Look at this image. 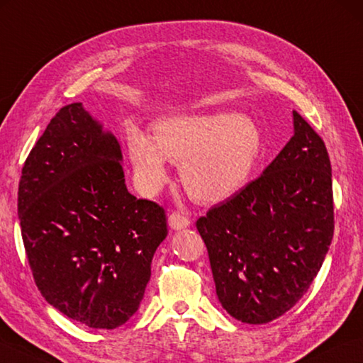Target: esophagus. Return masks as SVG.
<instances>
[{
	"mask_svg": "<svg viewBox=\"0 0 363 363\" xmlns=\"http://www.w3.org/2000/svg\"><path fill=\"white\" fill-rule=\"evenodd\" d=\"M168 225L173 230H182L190 225V219L181 213H171L168 216Z\"/></svg>",
	"mask_w": 363,
	"mask_h": 363,
	"instance_id": "obj_1",
	"label": "esophagus"
}]
</instances>
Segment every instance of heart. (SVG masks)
<instances>
[{
    "instance_id": "1",
    "label": "heart",
    "mask_w": 363,
    "mask_h": 363,
    "mask_svg": "<svg viewBox=\"0 0 363 363\" xmlns=\"http://www.w3.org/2000/svg\"><path fill=\"white\" fill-rule=\"evenodd\" d=\"M262 131L240 113L171 116L157 122L154 140L143 130L127 131L136 187L152 196L168 181V160L181 163L190 196L219 203L246 186L260 160Z\"/></svg>"
}]
</instances>
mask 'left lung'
Masks as SVG:
<instances>
[{
  "label": "left lung",
  "mask_w": 363,
  "mask_h": 363,
  "mask_svg": "<svg viewBox=\"0 0 363 363\" xmlns=\"http://www.w3.org/2000/svg\"><path fill=\"white\" fill-rule=\"evenodd\" d=\"M294 136L260 177L206 216V245L222 308L267 324L298 301L333 238L332 167L320 136L296 111Z\"/></svg>",
  "instance_id": "1"
}]
</instances>
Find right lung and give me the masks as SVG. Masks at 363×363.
Returning a JSON list of instances; mask_svg holds the SVG:
<instances>
[{"label":"right lung","instance_id":"obj_1","mask_svg":"<svg viewBox=\"0 0 363 363\" xmlns=\"http://www.w3.org/2000/svg\"><path fill=\"white\" fill-rule=\"evenodd\" d=\"M117 138L82 103L62 108L26 159L18 220L39 292L69 319L116 328L133 315L167 238V216L125 186Z\"/></svg>","mask_w":363,"mask_h":363}]
</instances>
